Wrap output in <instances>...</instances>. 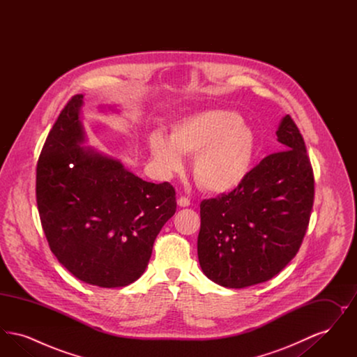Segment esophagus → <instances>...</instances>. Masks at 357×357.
Listing matches in <instances>:
<instances>
[{
	"mask_svg": "<svg viewBox=\"0 0 357 357\" xmlns=\"http://www.w3.org/2000/svg\"><path fill=\"white\" fill-rule=\"evenodd\" d=\"M178 204L181 206V207H187V206H190V199L187 198V197H179L178 198Z\"/></svg>",
	"mask_w": 357,
	"mask_h": 357,
	"instance_id": "obj_1",
	"label": "esophagus"
}]
</instances>
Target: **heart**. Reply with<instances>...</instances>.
I'll list each match as a JSON object with an SVG mask.
<instances>
[{"label": "heart", "mask_w": 357, "mask_h": 357, "mask_svg": "<svg viewBox=\"0 0 357 357\" xmlns=\"http://www.w3.org/2000/svg\"><path fill=\"white\" fill-rule=\"evenodd\" d=\"M147 147L153 166L166 175L183 169L182 155H194L197 183L208 192L223 194L248 176L257 143L255 132L237 112L208 109L176 123L169 137L153 131Z\"/></svg>", "instance_id": "b5f03b06"}]
</instances>
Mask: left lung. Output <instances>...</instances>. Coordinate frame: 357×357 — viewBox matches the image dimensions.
<instances>
[{"label":"left lung","instance_id":"1","mask_svg":"<svg viewBox=\"0 0 357 357\" xmlns=\"http://www.w3.org/2000/svg\"><path fill=\"white\" fill-rule=\"evenodd\" d=\"M275 134L281 151L265 156L229 194L201 202L199 265L225 288L271 280L305 237L314 201L305 142L289 115Z\"/></svg>","mask_w":357,"mask_h":357}]
</instances>
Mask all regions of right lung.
Instances as JSON below:
<instances>
[{"label":"right lung","instance_id":"1","mask_svg":"<svg viewBox=\"0 0 357 357\" xmlns=\"http://www.w3.org/2000/svg\"><path fill=\"white\" fill-rule=\"evenodd\" d=\"M83 95L54 121L36 167V201L52 253L76 278L120 288L147 268L155 238L176 211L175 188L155 185L84 143Z\"/></svg>","mask_w":357,"mask_h":357}]
</instances>
